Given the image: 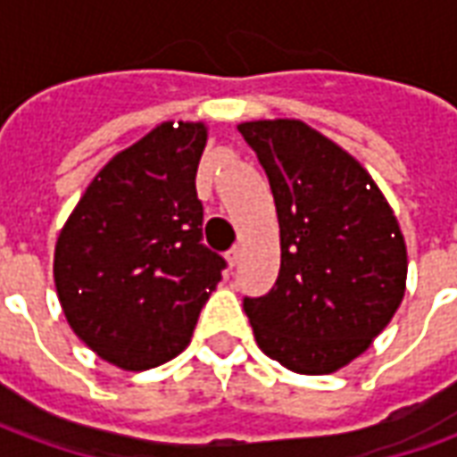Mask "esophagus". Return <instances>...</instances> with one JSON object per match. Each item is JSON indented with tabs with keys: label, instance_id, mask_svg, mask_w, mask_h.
<instances>
[{
	"label": "esophagus",
	"instance_id": "34e87169",
	"mask_svg": "<svg viewBox=\"0 0 457 457\" xmlns=\"http://www.w3.org/2000/svg\"><path fill=\"white\" fill-rule=\"evenodd\" d=\"M237 262H239V247H232L228 252V264H229V267H235Z\"/></svg>",
	"mask_w": 457,
	"mask_h": 457
}]
</instances>
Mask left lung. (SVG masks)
Returning <instances> with one entry per match:
<instances>
[{
	"label": "left lung",
	"mask_w": 457,
	"mask_h": 457,
	"mask_svg": "<svg viewBox=\"0 0 457 457\" xmlns=\"http://www.w3.org/2000/svg\"><path fill=\"white\" fill-rule=\"evenodd\" d=\"M274 193L281 269L245 298L259 350L298 374L343 370L372 345L406 291V242L379 186L301 120L237 124Z\"/></svg>",
	"instance_id": "1"
}]
</instances>
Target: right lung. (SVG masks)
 <instances>
[{"label": "right lung", "instance_id": "right-lung-1", "mask_svg": "<svg viewBox=\"0 0 457 457\" xmlns=\"http://www.w3.org/2000/svg\"><path fill=\"white\" fill-rule=\"evenodd\" d=\"M203 121H161L104 163L65 220L54 281L68 326L104 362L139 372L190 343L225 259L203 237Z\"/></svg>", "mask_w": 457, "mask_h": 457}]
</instances>
